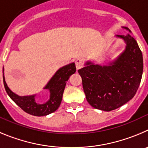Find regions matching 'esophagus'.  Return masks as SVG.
<instances>
[{"mask_svg":"<svg viewBox=\"0 0 148 148\" xmlns=\"http://www.w3.org/2000/svg\"><path fill=\"white\" fill-rule=\"evenodd\" d=\"M76 63V68H77V70L82 69L83 67V60H82L81 58H78V59L76 60L75 61Z\"/></svg>","mask_w":148,"mask_h":148,"instance_id":"obj_1","label":"esophagus"}]
</instances>
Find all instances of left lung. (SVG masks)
I'll return each mask as SVG.
<instances>
[{
	"instance_id": "left-lung-1",
	"label": "left lung",
	"mask_w": 148,
	"mask_h": 148,
	"mask_svg": "<svg viewBox=\"0 0 148 148\" xmlns=\"http://www.w3.org/2000/svg\"><path fill=\"white\" fill-rule=\"evenodd\" d=\"M131 33L126 26H122ZM125 48L106 65L87 60L78 72L88 102L93 108L110 111L121 107L136 93L143 73V58L138 43L130 34L116 35Z\"/></svg>"
}]
</instances>
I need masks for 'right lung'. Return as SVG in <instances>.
Wrapping results in <instances>:
<instances>
[{
    "instance_id": "obj_1",
    "label": "right lung",
    "mask_w": 148,
    "mask_h": 148,
    "mask_svg": "<svg viewBox=\"0 0 148 148\" xmlns=\"http://www.w3.org/2000/svg\"><path fill=\"white\" fill-rule=\"evenodd\" d=\"M75 72L76 66L74 62L60 68L42 88L49 91V99L43 103L36 102L35 97L38 94L19 96L13 92L8 87L5 80L4 68H3V79L7 94L21 109L31 115L42 116L49 115L58 110L62 101L66 82L71 75Z\"/></svg>"
}]
</instances>
